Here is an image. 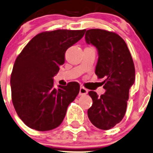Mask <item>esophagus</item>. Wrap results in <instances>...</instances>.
I'll return each mask as SVG.
<instances>
[{
  "instance_id": "1",
  "label": "esophagus",
  "mask_w": 153,
  "mask_h": 153,
  "mask_svg": "<svg viewBox=\"0 0 153 153\" xmlns=\"http://www.w3.org/2000/svg\"><path fill=\"white\" fill-rule=\"evenodd\" d=\"M88 94V89H86V88L83 87V86H81L80 88V91H79V95H86Z\"/></svg>"
}]
</instances>
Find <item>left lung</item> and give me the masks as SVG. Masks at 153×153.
I'll list each match as a JSON object with an SVG mask.
<instances>
[{
	"label": "left lung",
	"mask_w": 153,
	"mask_h": 153,
	"mask_svg": "<svg viewBox=\"0 0 153 153\" xmlns=\"http://www.w3.org/2000/svg\"><path fill=\"white\" fill-rule=\"evenodd\" d=\"M85 39L97 49L95 74L98 78H104L105 89L100 96L89 91L93 103L88 109V117L96 128L109 130L120 123L125 114L129 89L135 81L134 64L125 42L114 32L89 29Z\"/></svg>",
	"instance_id": "left-lung-1"
}]
</instances>
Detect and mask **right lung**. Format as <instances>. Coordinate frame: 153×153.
<instances>
[{
  "label": "right lung",
  "mask_w": 153,
  "mask_h": 153,
  "mask_svg": "<svg viewBox=\"0 0 153 153\" xmlns=\"http://www.w3.org/2000/svg\"><path fill=\"white\" fill-rule=\"evenodd\" d=\"M86 30L59 29L36 35L16 59L11 75L12 100L21 120L29 128L47 131L63 121L70 103L80 91L77 82L53 87L54 75L64 63L69 48Z\"/></svg>",
  "instance_id": "1"
}]
</instances>
